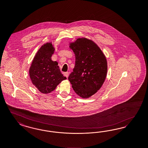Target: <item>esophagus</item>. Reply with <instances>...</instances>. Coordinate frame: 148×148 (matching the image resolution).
Masks as SVG:
<instances>
[{"label":"esophagus","instance_id":"1","mask_svg":"<svg viewBox=\"0 0 148 148\" xmlns=\"http://www.w3.org/2000/svg\"><path fill=\"white\" fill-rule=\"evenodd\" d=\"M69 74L68 72H66V73H64V75L66 77H67V78H68V77L69 76Z\"/></svg>","mask_w":148,"mask_h":148}]
</instances>
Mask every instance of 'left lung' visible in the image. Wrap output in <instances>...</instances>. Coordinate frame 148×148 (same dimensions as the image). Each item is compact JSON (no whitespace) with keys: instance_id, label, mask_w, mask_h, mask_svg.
I'll use <instances>...</instances> for the list:
<instances>
[{"instance_id":"left-lung-1","label":"left lung","mask_w":148,"mask_h":148,"mask_svg":"<svg viewBox=\"0 0 148 148\" xmlns=\"http://www.w3.org/2000/svg\"><path fill=\"white\" fill-rule=\"evenodd\" d=\"M69 44L75 54V64L68 80L79 96L88 98L105 82L108 71L106 57L91 39L78 38Z\"/></svg>"}]
</instances>
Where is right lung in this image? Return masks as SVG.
Returning <instances> with one entry per match:
<instances>
[{
	"label": "right lung",
	"instance_id": "right-lung-1",
	"mask_svg": "<svg viewBox=\"0 0 148 148\" xmlns=\"http://www.w3.org/2000/svg\"><path fill=\"white\" fill-rule=\"evenodd\" d=\"M55 50L51 42L44 44L36 53L29 69L31 81L42 93L53 91L66 79L62 74L58 62L51 60Z\"/></svg>",
	"mask_w": 148,
	"mask_h": 148
}]
</instances>
